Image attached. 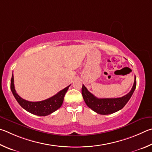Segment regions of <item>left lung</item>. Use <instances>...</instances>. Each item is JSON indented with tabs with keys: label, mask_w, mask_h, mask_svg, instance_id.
Returning <instances> with one entry per match:
<instances>
[{
	"label": "left lung",
	"mask_w": 152,
	"mask_h": 152,
	"mask_svg": "<svg viewBox=\"0 0 152 152\" xmlns=\"http://www.w3.org/2000/svg\"><path fill=\"white\" fill-rule=\"evenodd\" d=\"M136 87V77L128 94L118 98H97L90 93L84 85L82 86L81 93L86 105L93 111L101 115H109L121 110L128 102Z\"/></svg>",
	"instance_id": "obj_1"
}]
</instances>
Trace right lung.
<instances>
[{
    "mask_svg": "<svg viewBox=\"0 0 152 152\" xmlns=\"http://www.w3.org/2000/svg\"><path fill=\"white\" fill-rule=\"evenodd\" d=\"M70 86L65 87L58 92L54 96L41 102H28L21 98L15 91L14 86V77L13 74L10 81V89L16 100L19 105L26 111L34 115L39 116H46L57 110L62 105L64 97Z\"/></svg>",
    "mask_w": 152,
    "mask_h": 152,
    "instance_id": "add662e5",
    "label": "right lung"
}]
</instances>
